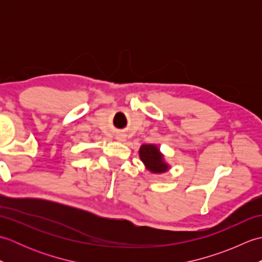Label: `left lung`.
Instances as JSON below:
<instances>
[{"instance_id":"obj_1","label":"left lung","mask_w":262,"mask_h":262,"mask_svg":"<svg viewBox=\"0 0 262 262\" xmlns=\"http://www.w3.org/2000/svg\"><path fill=\"white\" fill-rule=\"evenodd\" d=\"M140 158L146 168L154 173H162L169 169L168 164L164 162L163 155L160 153V149L155 145H151V144L142 145L140 148Z\"/></svg>"}]
</instances>
